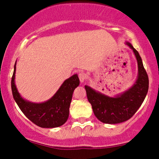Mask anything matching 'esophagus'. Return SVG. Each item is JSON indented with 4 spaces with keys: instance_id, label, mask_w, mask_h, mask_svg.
I'll return each mask as SVG.
<instances>
[{
    "instance_id": "34e87169",
    "label": "esophagus",
    "mask_w": 159,
    "mask_h": 159,
    "mask_svg": "<svg viewBox=\"0 0 159 159\" xmlns=\"http://www.w3.org/2000/svg\"><path fill=\"white\" fill-rule=\"evenodd\" d=\"M86 77H87V75H86L84 72H81L78 74V78H79L80 81H81V83H83V82L84 81V80L86 79Z\"/></svg>"
}]
</instances>
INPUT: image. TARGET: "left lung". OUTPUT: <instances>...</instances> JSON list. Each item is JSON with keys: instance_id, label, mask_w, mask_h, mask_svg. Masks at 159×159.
Returning a JSON list of instances; mask_svg holds the SVG:
<instances>
[{"instance_id": "left-lung-1", "label": "left lung", "mask_w": 159, "mask_h": 159, "mask_svg": "<svg viewBox=\"0 0 159 159\" xmlns=\"http://www.w3.org/2000/svg\"><path fill=\"white\" fill-rule=\"evenodd\" d=\"M138 61V75L130 89L115 97H109L85 86L87 99L92 105L95 116L104 123L116 124L129 120L143 103L149 89V78L139 53L129 43Z\"/></svg>"}]
</instances>
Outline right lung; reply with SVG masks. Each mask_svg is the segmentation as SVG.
I'll list each match as a JSON object with an SVG mask.
<instances>
[{
    "label": "right lung",
    "instance_id": "1",
    "mask_svg": "<svg viewBox=\"0 0 159 159\" xmlns=\"http://www.w3.org/2000/svg\"><path fill=\"white\" fill-rule=\"evenodd\" d=\"M16 65L11 81L12 96L23 114L32 123L42 128H56L63 125L69 117V106L74 90L79 85L77 75L66 79L50 99L43 103H33L20 96L15 84Z\"/></svg>",
    "mask_w": 159,
    "mask_h": 159
}]
</instances>
